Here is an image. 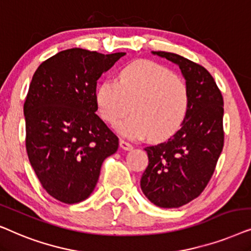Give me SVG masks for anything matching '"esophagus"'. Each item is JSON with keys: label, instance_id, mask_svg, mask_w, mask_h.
<instances>
[{"label": "esophagus", "instance_id": "esophagus-1", "mask_svg": "<svg viewBox=\"0 0 251 251\" xmlns=\"http://www.w3.org/2000/svg\"><path fill=\"white\" fill-rule=\"evenodd\" d=\"M119 145H120V148L124 149V150H131V149H133V146L131 145V143L127 142V141H125V140H120Z\"/></svg>", "mask_w": 251, "mask_h": 251}]
</instances>
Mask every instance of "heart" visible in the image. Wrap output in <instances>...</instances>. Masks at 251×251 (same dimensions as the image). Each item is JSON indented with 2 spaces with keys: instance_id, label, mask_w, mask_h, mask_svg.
<instances>
[{
  "instance_id": "b5f03b06",
  "label": "heart",
  "mask_w": 251,
  "mask_h": 251,
  "mask_svg": "<svg viewBox=\"0 0 251 251\" xmlns=\"http://www.w3.org/2000/svg\"><path fill=\"white\" fill-rule=\"evenodd\" d=\"M100 116L117 124L120 134L129 139L149 135L152 141L170 138L180 128L189 108V91L181 78L151 61H136L119 72L118 82L105 80L95 93Z\"/></svg>"
}]
</instances>
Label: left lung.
I'll use <instances>...</instances> for the list:
<instances>
[{"label":"left lung","instance_id":"1","mask_svg":"<svg viewBox=\"0 0 251 251\" xmlns=\"http://www.w3.org/2000/svg\"><path fill=\"white\" fill-rule=\"evenodd\" d=\"M181 70L189 91V108L181 128L166 142L146 147L149 164L141 189L160 208H179L200 196L215 172L224 147V100L202 65L173 52L152 51Z\"/></svg>","mask_w":251,"mask_h":251}]
</instances>
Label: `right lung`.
<instances>
[{"label": "right lung", "mask_w": 251, "mask_h": 251, "mask_svg": "<svg viewBox=\"0 0 251 251\" xmlns=\"http://www.w3.org/2000/svg\"><path fill=\"white\" fill-rule=\"evenodd\" d=\"M125 52L81 48L41 63L24 103L26 150L46 192L66 204L88 198L119 140L96 115V83Z\"/></svg>", "instance_id": "obj_1"}]
</instances>
